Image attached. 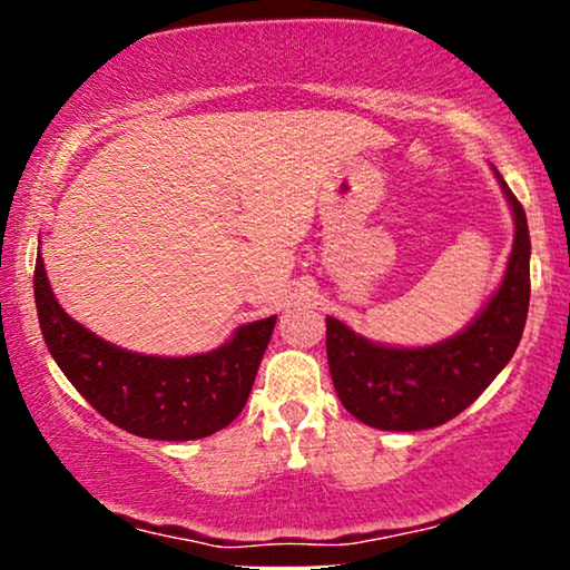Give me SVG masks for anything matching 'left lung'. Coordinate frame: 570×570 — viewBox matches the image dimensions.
Returning <instances> with one entry per match:
<instances>
[{
    "label": "left lung",
    "instance_id": "obj_1",
    "mask_svg": "<svg viewBox=\"0 0 570 570\" xmlns=\"http://www.w3.org/2000/svg\"><path fill=\"white\" fill-rule=\"evenodd\" d=\"M495 170V168H493ZM513 213L503 283L470 326L428 347H389L326 316V357L340 402L379 431H425L449 423L485 392L517 353L529 311V228L524 207L498 174Z\"/></svg>",
    "mask_w": 570,
    "mask_h": 570
}]
</instances>
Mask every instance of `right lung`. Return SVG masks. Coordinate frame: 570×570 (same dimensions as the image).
Listing matches in <instances>:
<instances>
[{"instance_id":"obj_1","label":"right lung","mask_w":570,"mask_h":570,"mask_svg":"<svg viewBox=\"0 0 570 570\" xmlns=\"http://www.w3.org/2000/svg\"><path fill=\"white\" fill-rule=\"evenodd\" d=\"M33 293L46 347L61 373L106 420L139 439L194 441L223 431L252 394L277 316L238 326L213 353H129L77 324L53 298L38 254Z\"/></svg>"}]
</instances>
